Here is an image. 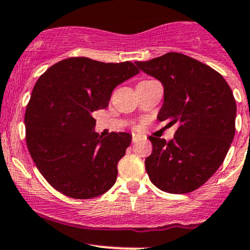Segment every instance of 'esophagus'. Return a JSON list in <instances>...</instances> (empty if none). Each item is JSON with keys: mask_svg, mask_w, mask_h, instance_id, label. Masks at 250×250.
Returning <instances> with one entry per match:
<instances>
[{"mask_svg": "<svg viewBox=\"0 0 250 250\" xmlns=\"http://www.w3.org/2000/svg\"><path fill=\"white\" fill-rule=\"evenodd\" d=\"M142 138L140 135H138V134H133V138H131V141H133V144H136V142L141 141Z\"/></svg>", "mask_w": 250, "mask_h": 250, "instance_id": "obj_1", "label": "esophagus"}]
</instances>
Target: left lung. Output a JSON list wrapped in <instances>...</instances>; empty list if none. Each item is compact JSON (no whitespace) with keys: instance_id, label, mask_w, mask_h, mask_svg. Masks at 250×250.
I'll return each instance as SVG.
<instances>
[{"instance_id":"obj_1","label":"left lung","mask_w":250,"mask_h":250,"mask_svg":"<svg viewBox=\"0 0 250 250\" xmlns=\"http://www.w3.org/2000/svg\"><path fill=\"white\" fill-rule=\"evenodd\" d=\"M136 66L164 86L159 121L178 125L173 140L149 136L153 152L145 160L158 188L183 194L210 179L224 161L235 135L236 102L217 71L182 53H169Z\"/></svg>"}]
</instances>
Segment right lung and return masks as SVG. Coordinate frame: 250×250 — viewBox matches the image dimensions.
Here are the masks:
<instances>
[{
  "label": "right lung",
  "instance_id": "1",
  "mask_svg": "<svg viewBox=\"0 0 250 250\" xmlns=\"http://www.w3.org/2000/svg\"><path fill=\"white\" fill-rule=\"evenodd\" d=\"M139 72L130 62L75 57L54 64L38 79L24 115L27 147L57 191L89 199L112 188L131 135L100 136L94 112L105 109L112 90Z\"/></svg>",
  "mask_w": 250,
  "mask_h": 250
}]
</instances>
